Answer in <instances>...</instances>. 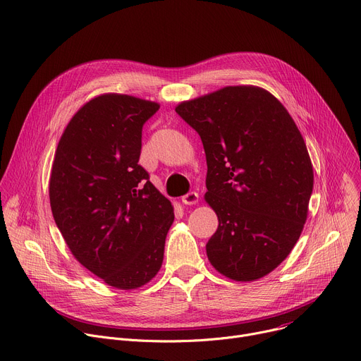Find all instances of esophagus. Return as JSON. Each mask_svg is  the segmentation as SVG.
I'll list each match as a JSON object with an SVG mask.
<instances>
[{
    "label": "esophagus",
    "mask_w": 361,
    "mask_h": 361,
    "mask_svg": "<svg viewBox=\"0 0 361 361\" xmlns=\"http://www.w3.org/2000/svg\"><path fill=\"white\" fill-rule=\"evenodd\" d=\"M181 202L184 203V204H195L199 202V194L195 192V191H190V192H187L185 195H183L181 197Z\"/></svg>",
    "instance_id": "esophagus-1"
}]
</instances>
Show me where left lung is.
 Returning a JSON list of instances; mask_svg holds the SVG:
<instances>
[{"label": "left lung", "mask_w": 361, "mask_h": 361, "mask_svg": "<svg viewBox=\"0 0 361 361\" xmlns=\"http://www.w3.org/2000/svg\"><path fill=\"white\" fill-rule=\"evenodd\" d=\"M176 112L202 138L206 202L219 226L210 264L233 281L272 272L301 236L314 187L307 145L283 105L256 86H227Z\"/></svg>", "instance_id": "left-lung-1"}]
</instances>
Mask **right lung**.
<instances>
[{
	"instance_id": "obj_1",
	"label": "right lung",
	"mask_w": 361,
	"mask_h": 361,
	"mask_svg": "<svg viewBox=\"0 0 361 361\" xmlns=\"http://www.w3.org/2000/svg\"><path fill=\"white\" fill-rule=\"evenodd\" d=\"M155 102L106 93L83 105L59 141L49 195L54 221L73 256L119 289L159 271L174 221L169 199L140 166L142 126Z\"/></svg>"
}]
</instances>
